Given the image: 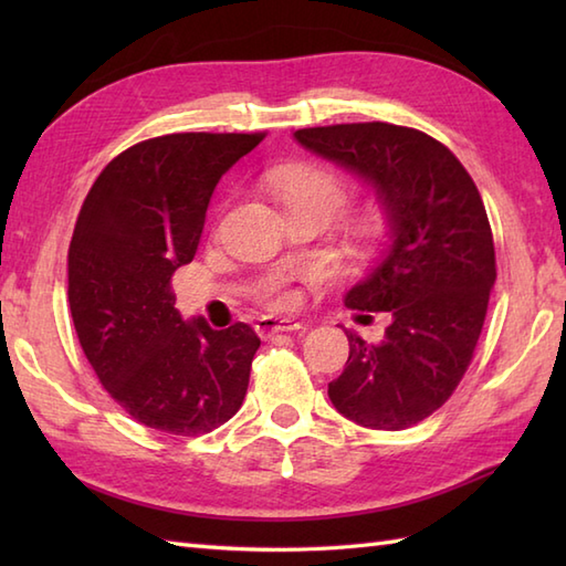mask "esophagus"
<instances>
[{"label": "esophagus", "mask_w": 566, "mask_h": 566, "mask_svg": "<svg viewBox=\"0 0 566 566\" xmlns=\"http://www.w3.org/2000/svg\"><path fill=\"white\" fill-rule=\"evenodd\" d=\"M306 323L304 321H294V318H276V316H262L255 323V331L260 335H272V333H280V331H304Z\"/></svg>", "instance_id": "esophagus-1"}]
</instances>
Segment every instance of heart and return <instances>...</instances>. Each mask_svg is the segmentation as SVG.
I'll list each match as a JSON object with an SVG mask.
<instances>
[{"mask_svg": "<svg viewBox=\"0 0 566 566\" xmlns=\"http://www.w3.org/2000/svg\"><path fill=\"white\" fill-rule=\"evenodd\" d=\"M272 189L276 199L282 201L286 213L318 211L323 216H328V221L335 213L343 211L347 197H350V182H347L340 172L321 165L286 167V170L272 177ZM381 233L384 219L377 213H369L355 223V238L359 243H371V240H377ZM262 296L264 302L272 306H290L294 302L290 284L284 280H270L264 284Z\"/></svg>", "mask_w": 566, "mask_h": 566, "instance_id": "1", "label": "heart"}]
</instances>
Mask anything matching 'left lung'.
<instances>
[{"mask_svg":"<svg viewBox=\"0 0 566 566\" xmlns=\"http://www.w3.org/2000/svg\"><path fill=\"white\" fill-rule=\"evenodd\" d=\"M294 140L375 191L387 250L345 306L387 311L379 343L345 331L343 375L328 384L338 413L371 430H403L450 399L472 363L496 282L484 201L454 155L423 130L394 124L302 128Z\"/></svg>","mask_w":566,"mask_h":566,"instance_id":"obj_1","label":"left lung"}]
</instances>
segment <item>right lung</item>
<instances>
[{"label":"right lung","instance_id":"right-lung-1","mask_svg":"<svg viewBox=\"0 0 566 566\" xmlns=\"http://www.w3.org/2000/svg\"><path fill=\"white\" fill-rule=\"evenodd\" d=\"M262 138L143 140L104 167L80 209L67 252L72 323L104 389L153 430L199 436L245 399L255 331L185 321L170 280L195 258L219 179Z\"/></svg>","mask_w":566,"mask_h":566}]
</instances>
